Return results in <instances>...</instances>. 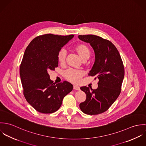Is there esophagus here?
Here are the masks:
<instances>
[{
    "mask_svg": "<svg viewBox=\"0 0 146 146\" xmlns=\"http://www.w3.org/2000/svg\"><path fill=\"white\" fill-rule=\"evenodd\" d=\"M73 88H74V89H75V90H80V88H79V86H76V85H74Z\"/></svg>",
    "mask_w": 146,
    "mask_h": 146,
    "instance_id": "34e87169",
    "label": "esophagus"
}]
</instances>
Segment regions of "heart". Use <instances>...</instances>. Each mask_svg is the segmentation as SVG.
I'll return each mask as SVG.
<instances>
[{
	"label": "heart",
	"instance_id": "b5f03b06",
	"mask_svg": "<svg viewBox=\"0 0 146 146\" xmlns=\"http://www.w3.org/2000/svg\"><path fill=\"white\" fill-rule=\"evenodd\" d=\"M74 50L79 54L80 57L84 61L89 59L91 56V50L90 48L85 44H79L75 46ZM67 55L66 50L64 48H61L57 54L58 62L62 64L65 62ZM83 76V72L78 70L68 68L64 72V78L68 81L78 83L80 82L81 78Z\"/></svg>",
	"mask_w": 146,
	"mask_h": 146
}]
</instances>
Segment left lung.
Segmentation results:
<instances>
[{
    "instance_id": "obj_1",
    "label": "left lung",
    "mask_w": 146,
    "mask_h": 146,
    "mask_svg": "<svg viewBox=\"0 0 146 146\" xmlns=\"http://www.w3.org/2000/svg\"><path fill=\"white\" fill-rule=\"evenodd\" d=\"M79 39L90 43L95 53V62L89 76L98 78V88L80 89L86 95L79 107L88 115H98L106 111L120 94L124 78V67L116 46L108 40L94 35H79Z\"/></svg>"
}]
</instances>
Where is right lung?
I'll use <instances>...</instances> for the list:
<instances>
[{
    "label": "right lung",
    "instance_id": "right-lung-1",
    "mask_svg": "<svg viewBox=\"0 0 146 146\" xmlns=\"http://www.w3.org/2000/svg\"><path fill=\"white\" fill-rule=\"evenodd\" d=\"M74 36L52 34L38 36L25 51L20 68L23 93L27 102L39 112L57 111L63 98L73 89L66 81L53 83L48 71L58 67V51Z\"/></svg>",
    "mask_w": 146,
    "mask_h": 146
}]
</instances>
